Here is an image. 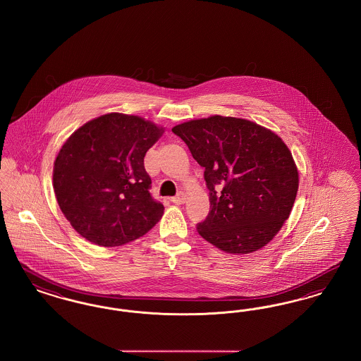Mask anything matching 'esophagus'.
<instances>
[{
  "mask_svg": "<svg viewBox=\"0 0 361 361\" xmlns=\"http://www.w3.org/2000/svg\"><path fill=\"white\" fill-rule=\"evenodd\" d=\"M185 199H187L185 193H184V192H178L174 197H172V202L174 204L180 206V204H184V203H185Z\"/></svg>",
  "mask_w": 361,
  "mask_h": 361,
  "instance_id": "obj_1",
  "label": "esophagus"
}]
</instances>
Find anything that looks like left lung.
Segmentation results:
<instances>
[{
    "instance_id": "left-lung-1",
    "label": "left lung",
    "mask_w": 361,
    "mask_h": 361,
    "mask_svg": "<svg viewBox=\"0 0 361 361\" xmlns=\"http://www.w3.org/2000/svg\"><path fill=\"white\" fill-rule=\"evenodd\" d=\"M204 171L211 211L199 234L230 255L274 240L291 214L299 172L274 131L255 121L214 115L172 128Z\"/></svg>"
}]
</instances>
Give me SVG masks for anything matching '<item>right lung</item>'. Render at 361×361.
I'll return each mask as SVG.
<instances>
[{
	"instance_id": "obj_1",
	"label": "right lung",
	"mask_w": 361,
	"mask_h": 361,
	"mask_svg": "<svg viewBox=\"0 0 361 361\" xmlns=\"http://www.w3.org/2000/svg\"><path fill=\"white\" fill-rule=\"evenodd\" d=\"M164 127L135 115L106 114L75 130L54 162L56 202L86 240L115 247L143 237L164 215L149 189L145 155Z\"/></svg>"
}]
</instances>
